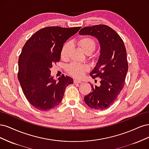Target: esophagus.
<instances>
[{
	"mask_svg": "<svg viewBox=\"0 0 149 149\" xmlns=\"http://www.w3.org/2000/svg\"><path fill=\"white\" fill-rule=\"evenodd\" d=\"M82 82L81 81L77 80V79H74V84H78V83H81Z\"/></svg>",
	"mask_w": 149,
	"mask_h": 149,
	"instance_id": "34e87169",
	"label": "esophagus"
}]
</instances>
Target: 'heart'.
Here are the masks:
<instances>
[{
  "instance_id": "obj_1",
  "label": "heart",
  "mask_w": 149,
  "mask_h": 149,
  "mask_svg": "<svg viewBox=\"0 0 149 149\" xmlns=\"http://www.w3.org/2000/svg\"><path fill=\"white\" fill-rule=\"evenodd\" d=\"M76 43H77L78 46L81 49V50L88 55L92 53L95 50L96 47V43L94 39L89 37H83L78 38ZM71 48V45L69 42L66 43L63 46L60 53L61 58L62 60H66L68 59ZM88 69V66L87 65L76 63H73L66 67L68 73L71 76L76 78H82Z\"/></svg>"
}]
</instances>
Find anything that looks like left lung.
<instances>
[{
  "label": "left lung",
  "instance_id": "obj_1",
  "mask_svg": "<svg viewBox=\"0 0 149 149\" xmlns=\"http://www.w3.org/2000/svg\"><path fill=\"white\" fill-rule=\"evenodd\" d=\"M79 34L93 36L100 44V56L90 73L93 79L101 78L100 86L91 84L92 92L84 96V101L93 109L103 110L114 103L124 86L128 71L124 43L116 31L106 25L86 26Z\"/></svg>",
  "mask_w": 149,
  "mask_h": 149
}]
</instances>
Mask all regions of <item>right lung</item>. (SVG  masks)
<instances>
[{
    "instance_id": "add662e5",
    "label": "right lung",
    "mask_w": 149,
    "mask_h": 149,
    "mask_svg": "<svg viewBox=\"0 0 149 149\" xmlns=\"http://www.w3.org/2000/svg\"><path fill=\"white\" fill-rule=\"evenodd\" d=\"M79 26H48L27 40L19 58V79L26 100L36 109L48 111L59 104L66 88L73 79L63 75L56 81L51 76L53 64L59 62L64 43L77 33Z\"/></svg>"
}]
</instances>
